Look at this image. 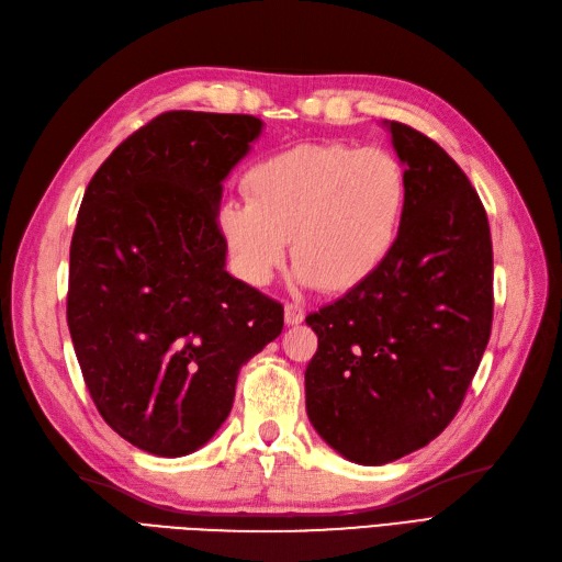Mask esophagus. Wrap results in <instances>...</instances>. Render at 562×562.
Wrapping results in <instances>:
<instances>
[{
    "label": "esophagus",
    "instance_id": "34e87169",
    "mask_svg": "<svg viewBox=\"0 0 562 562\" xmlns=\"http://www.w3.org/2000/svg\"><path fill=\"white\" fill-rule=\"evenodd\" d=\"M283 314H285V323H288V326H297V323L304 321V310L300 307V304H293V302L285 304Z\"/></svg>",
    "mask_w": 562,
    "mask_h": 562
}]
</instances>
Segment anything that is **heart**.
<instances>
[{"label": "heart", "mask_w": 562, "mask_h": 562, "mask_svg": "<svg viewBox=\"0 0 562 562\" xmlns=\"http://www.w3.org/2000/svg\"><path fill=\"white\" fill-rule=\"evenodd\" d=\"M246 201L223 203L217 229L246 283L267 285L291 241L295 279L347 293L394 250L407 209L401 161L382 147L304 143L255 164Z\"/></svg>", "instance_id": "obj_1"}]
</instances>
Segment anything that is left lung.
<instances>
[{"instance_id": "8db88e82", "label": "left lung", "mask_w": 562, "mask_h": 562, "mask_svg": "<svg viewBox=\"0 0 562 562\" xmlns=\"http://www.w3.org/2000/svg\"><path fill=\"white\" fill-rule=\"evenodd\" d=\"M405 166L407 209L384 265L307 316L318 349L307 415L349 462L378 467L443 431L492 328V239L462 168L427 135L384 122Z\"/></svg>"}]
</instances>
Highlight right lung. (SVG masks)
Returning a JSON list of instances; mask_svg holds the SVG:
<instances>
[{
  "label": "right lung",
  "mask_w": 562,
  "mask_h": 562,
  "mask_svg": "<svg viewBox=\"0 0 562 562\" xmlns=\"http://www.w3.org/2000/svg\"><path fill=\"white\" fill-rule=\"evenodd\" d=\"M250 114L164 112L91 178L70 246L67 326L83 382L131 446L182 457L227 419L281 302L227 274L223 180L258 140Z\"/></svg>",
  "instance_id": "1"
}]
</instances>
